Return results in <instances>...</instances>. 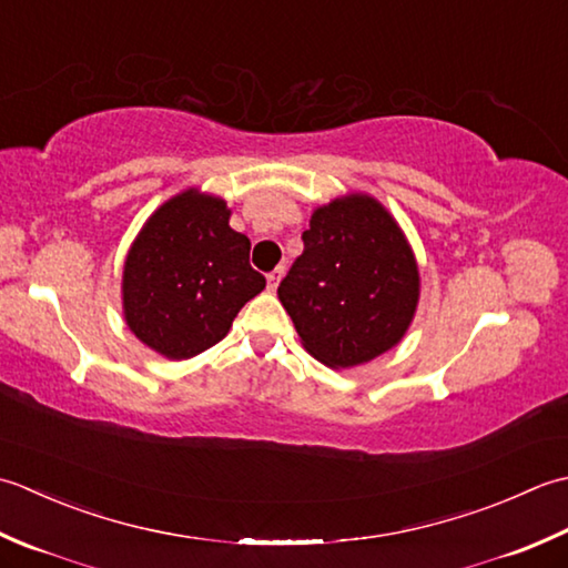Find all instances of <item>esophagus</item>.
<instances>
[{"instance_id":"esophagus-1","label":"esophagus","mask_w":568,"mask_h":568,"mask_svg":"<svg viewBox=\"0 0 568 568\" xmlns=\"http://www.w3.org/2000/svg\"><path fill=\"white\" fill-rule=\"evenodd\" d=\"M282 274H284L282 267H276L272 274H267V288H270V292H276V286H280V282H282Z\"/></svg>"}]
</instances>
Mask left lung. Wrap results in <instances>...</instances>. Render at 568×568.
I'll list each match as a JSON object with an SVG mask.
<instances>
[{
    "label": "left lung",
    "instance_id": "obj_1",
    "mask_svg": "<svg viewBox=\"0 0 568 568\" xmlns=\"http://www.w3.org/2000/svg\"><path fill=\"white\" fill-rule=\"evenodd\" d=\"M301 240L276 294L304 348L333 369L395 348L419 304V267L387 207L343 195L316 207Z\"/></svg>",
    "mask_w": 568,
    "mask_h": 568
}]
</instances>
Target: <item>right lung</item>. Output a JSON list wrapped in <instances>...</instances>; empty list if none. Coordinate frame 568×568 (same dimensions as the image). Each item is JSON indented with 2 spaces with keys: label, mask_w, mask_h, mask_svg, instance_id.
Listing matches in <instances>:
<instances>
[{
  "label": "right lung",
  "mask_w": 568,
  "mask_h": 568,
  "mask_svg": "<svg viewBox=\"0 0 568 568\" xmlns=\"http://www.w3.org/2000/svg\"><path fill=\"white\" fill-rule=\"evenodd\" d=\"M264 284L227 203L189 189L156 207L126 252L124 321L159 355L186 361L223 341Z\"/></svg>",
  "instance_id": "1"
}]
</instances>
